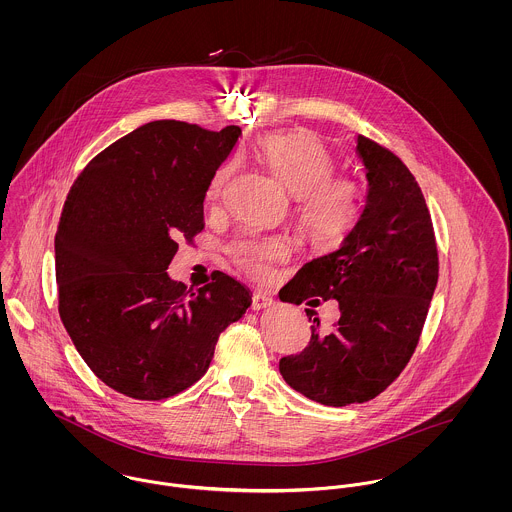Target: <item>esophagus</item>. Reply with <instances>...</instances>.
I'll use <instances>...</instances> for the list:
<instances>
[{
  "label": "esophagus",
  "instance_id": "esophagus-1",
  "mask_svg": "<svg viewBox=\"0 0 512 512\" xmlns=\"http://www.w3.org/2000/svg\"><path fill=\"white\" fill-rule=\"evenodd\" d=\"M270 305H274V299H272V297L262 295V293H254V295H252V309H254V311L266 309V307H270Z\"/></svg>",
  "mask_w": 512,
  "mask_h": 512
}]
</instances>
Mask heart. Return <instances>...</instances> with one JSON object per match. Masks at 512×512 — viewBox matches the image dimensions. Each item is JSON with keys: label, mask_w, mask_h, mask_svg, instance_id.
I'll list each match as a JSON object with an SVG mask.
<instances>
[{"label": "heart", "mask_w": 512, "mask_h": 512, "mask_svg": "<svg viewBox=\"0 0 512 512\" xmlns=\"http://www.w3.org/2000/svg\"><path fill=\"white\" fill-rule=\"evenodd\" d=\"M260 161L290 191L303 232L321 244L339 242L359 219L363 191L359 181L333 175V159L321 142L305 132L270 136L260 147ZM234 175V165L215 173L207 197L219 203ZM234 264L254 278H268L272 266L288 256L282 238H240L230 246Z\"/></svg>", "instance_id": "1"}]
</instances>
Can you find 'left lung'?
<instances>
[{"instance_id":"left-lung-1","label":"left lung","mask_w":512,"mask_h":512,"mask_svg":"<svg viewBox=\"0 0 512 512\" xmlns=\"http://www.w3.org/2000/svg\"><path fill=\"white\" fill-rule=\"evenodd\" d=\"M357 153L366 175L359 219L337 250L303 264L280 295L297 305H319L317 296L339 303L333 329L321 331L315 317L309 345L280 361L293 390L325 406L368 402L398 378L438 286L434 226L414 175L365 136Z\"/></svg>"}]
</instances>
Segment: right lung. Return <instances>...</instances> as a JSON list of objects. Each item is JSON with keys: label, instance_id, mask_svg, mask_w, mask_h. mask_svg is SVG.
Instances as JSON below:
<instances>
[{"label": "right lung", "instance_id": "obj_1", "mask_svg": "<svg viewBox=\"0 0 512 512\" xmlns=\"http://www.w3.org/2000/svg\"><path fill=\"white\" fill-rule=\"evenodd\" d=\"M242 130L157 120L100 151L76 177L55 234L59 313L110 388L163 400L195 384L252 293L215 272L189 292L167 268L205 228L209 185Z\"/></svg>", "mask_w": 512, "mask_h": 512}]
</instances>
